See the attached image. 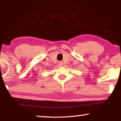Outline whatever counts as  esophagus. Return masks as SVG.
<instances>
[{
	"instance_id": "obj_1",
	"label": "esophagus",
	"mask_w": 121,
	"mask_h": 121,
	"mask_svg": "<svg viewBox=\"0 0 121 121\" xmlns=\"http://www.w3.org/2000/svg\"><path fill=\"white\" fill-rule=\"evenodd\" d=\"M58 63H58V65H63V63H62V62H61V61H60V62H59Z\"/></svg>"
}]
</instances>
